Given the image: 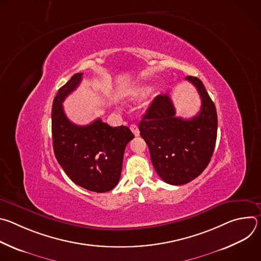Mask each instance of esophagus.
<instances>
[{
  "label": "esophagus",
  "instance_id": "esophagus-1",
  "mask_svg": "<svg viewBox=\"0 0 261 261\" xmlns=\"http://www.w3.org/2000/svg\"><path fill=\"white\" fill-rule=\"evenodd\" d=\"M130 129H131L132 133H133L135 136H139V129H138V127H137L135 124H132V125L130 126Z\"/></svg>",
  "mask_w": 261,
  "mask_h": 261
}]
</instances>
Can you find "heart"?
Segmentation results:
<instances>
[{
	"label": "heart",
	"instance_id": "obj_1",
	"mask_svg": "<svg viewBox=\"0 0 261 261\" xmlns=\"http://www.w3.org/2000/svg\"><path fill=\"white\" fill-rule=\"evenodd\" d=\"M142 94V90H136V91H133L132 93H131V96L132 97H138V96H140Z\"/></svg>",
	"mask_w": 261,
	"mask_h": 261
}]
</instances>
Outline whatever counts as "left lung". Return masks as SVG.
Instances as JSON below:
<instances>
[{
    "label": "left lung",
    "instance_id": "1",
    "mask_svg": "<svg viewBox=\"0 0 261 261\" xmlns=\"http://www.w3.org/2000/svg\"><path fill=\"white\" fill-rule=\"evenodd\" d=\"M201 98L199 113L189 119L175 117L168 96L158 95L139 123L158 175L167 184L184 185L197 177L208 165L217 139L218 118L214 102L202 82L186 77Z\"/></svg>",
    "mask_w": 261,
    "mask_h": 261
}]
</instances>
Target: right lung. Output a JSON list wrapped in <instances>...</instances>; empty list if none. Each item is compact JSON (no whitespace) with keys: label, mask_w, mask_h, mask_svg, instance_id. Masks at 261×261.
Masks as SVG:
<instances>
[{"label":"right lung","mask_w":261,"mask_h":261,"mask_svg":"<svg viewBox=\"0 0 261 261\" xmlns=\"http://www.w3.org/2000/svg\"><path fill=\"white\" fill-rule=\"evenodd\" d=\"M82 80L83 73L74 74L54 99V152L72 181L89 191L103 193L118 185L125 147L134 135L126 126L110 127L100 119L87 126H77L68 120L62 103Z\"/></svg>","instance_id":"obj_1"}]
</instances>
